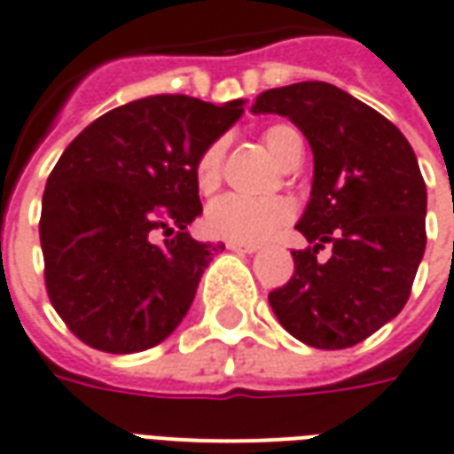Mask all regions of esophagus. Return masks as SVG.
I'll return each mask as SVG.
<instances>
[{
  "label": "esophagus",
  "instance_id": "34e87169",
  "mask_svg": "<svg viewBox=\"0 0 454 454\" xmlns=\"http://www.w3.org/2000/svg\"><path fill=\"white\" fill-rule=\"evenodd\" d=\"M227 249H230V252H237V254L259 252V247H256V244H239V242H227Z\"/></svg>",
  "mask_w": 454,
  "mask_h": 454
}]
</instances>
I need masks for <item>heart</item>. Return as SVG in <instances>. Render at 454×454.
<instances>
[{
    "label": "heart",
    "instance_id": "obj_1",
    "mask_svg": "<svg viewBox=\"0 0 454 454\" xmlns=\"http://www.w3.org/2000/svg\"><path fill=\"white\" fill-rule=\"evenodd\" d=\"M263 144L271 151V156L281 166L288 163L295 151L303 149L301 134L294 127L286 124H273L263 131ZM222 160H224V144L215 141L202 151L200 159L195 163V183L202 192L215 191L222 178ZM295 207L294 202L286 198H242V195H222L215 202L207 205L202 227L205 232L227 239V242L239 244H259L271 239L273 234L288 222L294 220Z\"/></svg>",
    "mask_w": 454,
    "mask_h": 454
}]
</instances>
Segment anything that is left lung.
I'll return each mask as SVG.
<instances>
[{"label":"left lung","instance_id":"obj_1","mask_svg":"<svg viewBox=\"0 0 454 454\" xmlns=\"http://www.w3.org/2000/svg\"><path fill=\"white\" fill-rule=\"evenodd\" d=\"M256 114H281L310 141L313 192L295 230L294 278L269 294L286 330L317 349H345L396 317L426 252V181L406 137L330 82L262 92ZM325 243L327 262H317Z\"/></svg>","mask_w":454,"mask_h":454}]
</instances>
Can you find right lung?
I'll use <instances>...</instances> for the list:
<instances>
[{
    "label": "right lung",
    "instance_id": "add662e5",
    "mask_svg": "<svg viewBox=\"0 0 454 454\" xmlns=\"http://www.w3.org/2000/svg\"><path fill=\"white\" fill-rule=\"evenodd\" d=\"M242 99H134L95 119L51 170L41 205L46 291L67 330L109 355L156 347L191 308L224 244L195 242V163L242 117ZM163 231L166 240L155 242Z\"/></svg>",
    "mask_w": 454,
    "mask_h": 454
}]
</instances>
